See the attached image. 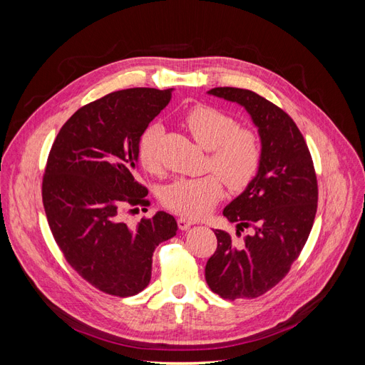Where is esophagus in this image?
<instances>
[{"instance_id":"34e87169","label":"esophagus","mask_w":365,"mask_h":365,"mask_svg":"<svg viewBox=\"0 0 365 365\" xmlns=\"http://www.w3.org/2000/svg\"><path fill=\"white\" fill-rule=\"evenodd\" d=\"M193 225H195V222H193V220H190V219H187V217H180L178 219V227L181 230H189Z\"/></svg>"}]
</instances>
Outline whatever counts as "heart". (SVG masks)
<instances>
[{
	"label": "heart",
	"instance_id": "heart-1",
	"mask_svg": "<svg viewBox=\"0 0 365 365\" xmlns=\"http://www.w3.org/2000/svg\"><path fill=\"white\" fill-rule=\"evenodd\" d=\"M184 123L201 148L210 150V168L233 190L245 189L256 176L262 149L259 137L239 128L236 118L207 105H197L184 115ZM161 126L152 125L141 135L138 157L143 168L157 172L160 168L158 141ZM222 196V182L216 175L201 178H178L164 187L161 201L173 212L201 217Z\"/></svg>",
	"mask_w": 365,
	"mask_h": 365
}]
</instances>
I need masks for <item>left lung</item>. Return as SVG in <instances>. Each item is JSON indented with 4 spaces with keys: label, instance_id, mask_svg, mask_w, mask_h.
<instances>
[{
    "label": "left lung",
    "instance_id": "left-lung-1",
    "mask_svg": "<svg viewBox=\"0 0 365 365\" xmlns=\"http://www.w3.org/2000/svg\"><path fill=\"white\" fill-rule=\"evenodd\" d=\"M210 96L245 108L262 146L259 170L222 215L236 236L215 230L217 248L205 264V280L227 300L256 298L277 284L311 233L318 187L314 163L294 120L267 98L242 88H213ZM245 227L253 231L244 240Z\"/></svg>",
    "mask_w": 365,
    "mask_h": 365
}]
</instances>
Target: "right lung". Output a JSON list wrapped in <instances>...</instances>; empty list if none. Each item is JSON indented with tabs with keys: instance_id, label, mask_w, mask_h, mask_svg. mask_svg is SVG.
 I'll return each instance as SVG.
<instances>
[{
	"instance_id": "right-lung-1",
	"label": "right lung",
	"mask_w": 365,
	"mask_h": 365,
	"mask_svg": "<svg viewBox=\"0 0 365 365\" xmlns=\"http://www.w3.org/2000/svg\"><path fill=\"white\" fill-rule=\"evenodd\" d=\"M170 90L129 88L82 106L54 140L42 181V202L65 259L94 288L117 297L150 282L152 256L178 231L172 215L157 212L129 227L128 205H148L137 182L138 146Z\"/></svg>"
}]
</instances>
